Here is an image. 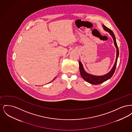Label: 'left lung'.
<instances>
[{
    "instance_id": "obj_1",
    "label": "left lung",
    "mask_w": 132,
    "mask_h": 132,
    "mask_svg": "<svg viewBox=\"0 0 132 132\" xmlns=\"http://www.w3.org/2000/svg\"><path fill=\"white\" fill-rule=\"evenodd\" d=\"M102 26H103V28L104 30L108 32L109 34L113 38L114 45L116 48V57L115 62V63H114L112 69H111V70L108 73L102 76L94 75H92V74L88 73L85 70L82 62L80 61H79V69H80V74H81V75L82 76V78L86 82H88L93 85L100 84L103 82H105L106 81L109 80V79H110L112 77V76H113L114 73V72L115 71L117 62V59H118V58L119 56V50H118V47L117 43H116V38H115V35H114L113 31H112L110 29H109V28H108L105 26L102 25Z\"/></svg>"
}]
</instances>
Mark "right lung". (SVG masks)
<instances>
[{
    "label": "right lung",
    "instance_id": "obj_1",
    "mask_svg": "<svg viewBox=\"0 0 132 132\" xmlns=\"http://www.w3.org/2000/svg\"><path fill=\"white\" fill-rule=\"evenodd\" d=\"M55 79V78H54V79H53V80H52V81H53V80H54V79ZM52 81H51V82H52Z\"/></svg>",
    "mask_w": 132,
    "mask_h": 132
}]
</instances>
